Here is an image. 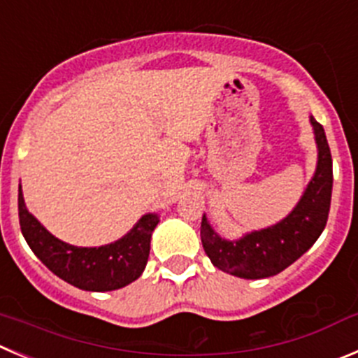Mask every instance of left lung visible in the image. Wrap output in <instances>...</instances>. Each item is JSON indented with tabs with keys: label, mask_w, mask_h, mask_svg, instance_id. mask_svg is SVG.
<instances>
[{
	"label": "left lung",
	"mask_w": 358,
	"mask_h": 358,
	"mask_svg": "<svg viewBox=\"0 0 358 358\" xmlns=\"http://www.w3.org/2000/svg\"><path fill=\"white\" fill-rule=\"evenodd\" d=\"M310 123L318 143V168L300 203L286 219L272 228L250 233L238 242H228L203 217V249L219 270L243 279L272 277L295 263L325 229L332 198V155L323 127L313 116Z\"/></svg>",
	"instance_id": "8db88e82"
}]
</instances>
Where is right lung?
I'll use <instances>...</instances> for the list:
<instances>
[{"label":"right lung","mask_w":358,"mask_h":358,"mask_svg":"<svg viewBox=\"0 0 358 358\" xmlns=\"http://www.w3.org/2000/svg\"><path fill=\"white\" fill-rule=\"evenodd\" d=\"M19 224L36 258L59 279L86 292H113L143 273L159 217L148 213L129 235L109 245L76 247L52 236L26 210L19 187Z\"/></svg>","instance_id":"1"}]
</instances>
